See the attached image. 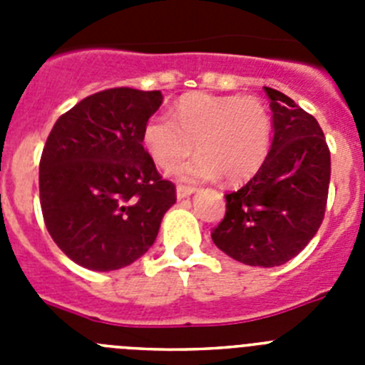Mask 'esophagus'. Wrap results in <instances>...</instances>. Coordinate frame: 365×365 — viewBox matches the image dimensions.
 I'll return each mask as SVG.
<instances>
[{
	"label": "esophagus",
	"instance_id": "obj_1",
	"mask_svg": "<svg viewBox=\"0 0 365 365\" xmlns=\"http://www.w3.org/2000/svg\"><path fill=\"white\" fill-rule=\"evenodd\" d=\"M192 193H195V188H190V186H177V199H186L190 197Z\"/></svg>",
	"mask_w": 365,
	"mask_h": 365
}]
</instances>
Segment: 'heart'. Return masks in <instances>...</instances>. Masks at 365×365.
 <instances>
[{"mask_svg":"<svg viewBox=\"0 0 365 365\" xmlns=\"http://www.w3.org/2000/svg\"><path fill=\"white\" fill-rule=\"evenodd\" d=\"M172 117L148 118L143 144L159 168L173 166L195 146L199 153L173 170L179 180L199 182L221 173L237 182L265 160L272 122L254 96L192 93L177 102Z\"/></svg>","mask_w":365,"mask_h":365,"instance_id":"heart-1","label":"heart"}]
</instances>
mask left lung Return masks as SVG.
I'll return each instance as SVG.
<instances>
[{
	"instance_id": "1",
	"label": "left lung",
	"mask_w": 365,
	"mask_h": 365,
	"mask_svg": "<svg viewBox=\"0 0 365 365\" xmlns=\"http://www.w3.org/2000/svg\"><path fill=\"white\" fill-rule=\"evenodd\" d=\"M272 143L240 190L225 195L227 214L212 241L250 267H279L298 256L320 228L327 205L331 153L324 131L294 100L265 87Z\"/></svg>"
}]
</instances>
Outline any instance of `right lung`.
Returning a JSON list of instances; mask_svg holds the SVG:
<instances>
[{
  "mask_svg": "<svg viewBox=\"0 0 365 365\" xmlns=\"http://www.w3.org/2000/svg\"><path fill=\"white\" fill-rule=\"evenodd\" d=\"M160 91L106 89L58 118L40 160L45 227L69 259L96 272L131 265L157 240L175 186L157 173L143 128Z\"/></svg>",
  "mask_w": 365,
  "mask_h": 365,
  "instance_id": "1",
  "label": "right lung"
}]
</instances>
